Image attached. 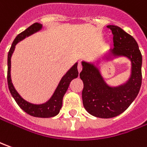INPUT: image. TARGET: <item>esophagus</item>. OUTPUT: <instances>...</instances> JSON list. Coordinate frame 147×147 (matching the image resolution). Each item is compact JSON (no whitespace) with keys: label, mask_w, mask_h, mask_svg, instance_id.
<instances>
[{"label":"esophagus","mask_w":147,"mask_h":147,"mask_svg":"<svg viewBox=\"0 0 147 147\" xmlns=\"http://www.w3.org/2000/svg\"><path fill=\"white\" fill-rule=\"evenodd\" d=\"M77 69H78L79 72H80V71H82V65H81V63L78 64V66H77Z\"/></svg>","instance_id":"obj_1"}]
</instances>
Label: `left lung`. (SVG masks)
<instances>
[{
    "instance_id": "1",
    "label": "left lung",
    "mask_w": 147,
    "mask_h": 147,
    "mask_svg": "<svg viewBox=\"0 0 147 147\" xmlns=\"http://www.w3.org/2000/svg\"><path fill=\"white\" fill-rule=\"evenodd\" d=\"M113 34L115 57L125 56L131 61L130 78L124 84L111 87L105 82L99 69L94 64L82 62L80 77L84 83L82 100L84 107L94 116L112 118L123 113L136 98L142 85V57L135 39L122 28L109 25Z\"/></svg>"
}]
</instances>
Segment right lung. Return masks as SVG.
<instances>
[{
	"mask_svg": "<svg viewBox=\"0 0 147 147\" xmlns=\"http://www.w3.org/2000/svg\"><path fill=\"white\" fill-rule=\"evenodd\" d=\"M42 28V25L40 23H35L32 25H31L29 28H28L23 32L18 34L14 39L11 47L9 49V51L8 53V71H7V81L9 89L11 95L15 100L20 108L23 109V111L28 113V115L35 116V117H40V118H49V117H53L59 113L60 109L63 105V98L64 94H66L67 90L68 89L69 84L71 81L75 78H77L79 72L77 70V63L74 65L69 70L67 73L65 74L63 77L60 80L58 84V87L53 93V96L51 98L46 102L45 103L36 105V104L30 103L27 102L18 94V93L14 89L11 77H10V67H11V56L13 53V50L15 48V45L27 36H29L32 35L33 33L36 32L40 31Z\"/></svg>",
	"mask_w": 147,
	"mask_h": 147,
	"instance_id": "1",
	"label": "right lung"
}]
</instances>
